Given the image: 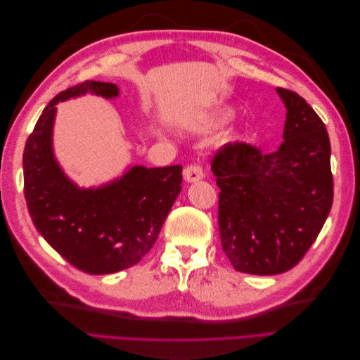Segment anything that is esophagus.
I'll use <instances>...</instances> for the list:
<instances>
[{
  "label": "esophagus",
  "mask_w": 360,
  "mask_h": 360,
  "mask_svg": "<svg viewBox=\"0 0 360 360\" xmlns=\"http://www.w3.org/2000/svg\"><path fill=\"white\" fill-rule=\"evenodd\" d=\"M183 176H184V180L189 181V183L198 181L204 177V169H202L201 165H198V163H191V165L184 168Z\"/></svg>",
  "instance_id": "34e87169"
}]
</instances>
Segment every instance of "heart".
Masks as SVG:
<instances>
[{
    "label": "heart",
    "instance_id": "1",
    "mask_svg": "<svg viewBox=\"0 0 360 360\" xmlns=\"http://www.w3.org/2000/svg\"><path fill=\"white\" fill-rule=\"evenodd\" d=\"M233 118V111L228 108H217V110L212 111L209 118H207V126L209 127H221L226 124Z\"/></svg>",
    "mask_w": 360,
    "mask_h": 360
}]
</instances>
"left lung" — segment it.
<instances>
[{
  "instance_id": "obj_1",
  "label": "left lung",
  "mask_w": 360,
  "mask_h": 360,
  "mask_svg": "<svg viewBox=\"0 0 360 360\" xmlns=\"http://www.w3.org/2000/svg\"><path fill=\"white\" fill-rule=\"evenodd\" d=\"M287 106L284 141L271 153L230 143L216 151L221 243L237 271L278 275L308 252L333 201L330 141L302 96L278 89Z\"/></svg>"
}]
</instances>
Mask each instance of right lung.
I'll return each mask as SVG.
<instances>
[{
	"label": "right lung",
	"mask_w": 360,
	"mask_h": 360,
	"mask_svg": "<svg viewBox=\"0 0 360 360\" xmlns=\"http://www.w3.org/2000/svg\"><path fill=\"white\" fill-rule=\"evenodd\" d=\"M86 91L115 97L111 82L84 81L58 93L39 117L24 150V193L32 224L69 263L106 275L139 263L153 248L181 191V165L134 167L99 189H78L52 155L56 105Z\"/></svg>",
	"instance_id": "add662e5"
}]
</instances>
